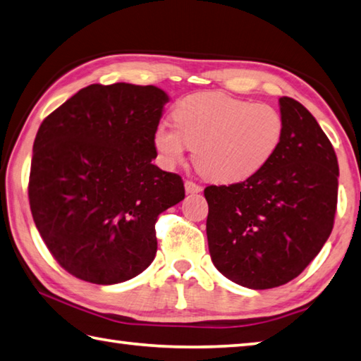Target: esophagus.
Returning <instances> with one entry per match:
<instances>
[{"label": "esophagus", "instance_id": "esophagus-1", "mask_svg": "<svg viewBox=\"0 0 361 361\" xmlns=\"http://www.w3.org/2000/svg\"><path fill=\"white\" fill-rule=\"evenodd\" d=\"M185 189H186V192H189V194H197V192H202V186H200V185H197V183L191 181V180L185 181Z\"/></svg>", "mask_w": 361, "mask_h": 361}]
</instances>
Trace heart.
Here are the masks:
<instances>
[{"instance_id": "1", "label": "heart", "mask_w": 361, "mask_h": 361, "mask_svg": "<svg viewBox=\"0 0 361 361\" xmlns=\"http://www.w3.org/2000/svg\"><path fill=\"white\" fill-rule=\"evenodd\" d=\"M173 126L154 130V147L167 166L192 148L199 172L219 183H237L260 172L276 154L284 120L276 107L251 104L222 93L183 97L172 110Z\"/></svg>"}]
</instances>
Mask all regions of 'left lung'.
<instances>
[{
    "instance_id": "obj_1",
    "label": "left lung",
    "mask_w": 361,
    "mask_h": 361,
    "mask_svg": "<svg viewBox=\"0 0 361 361\" xmlns=\"http://www.w3.org/2000/svg\"><path fill=\"white\" fill-rule=\"evenodd\" d=\"M276 154L245 181L207 186V237L214 267L247 289L289 283L329 240L338 203V159L310 110L279 97Z\"/></svg>"
}]
</instances>
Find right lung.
<instances>
[{"label":"right lung","instance_id":"right-lung-1","mask_svg":"<svg viewBox=\"0 0 361 361\" xmlns=\"http://www.w3.org/2000/svg\"><path fill=\"white\" fill-rule=\"evenodd\" d=\"M169 96L147 85H90L42 121L32 145V219L64 270L118 284L152 264L158 216L185 199L180 175L152 162Z\"/></svg>","mask_w":361,"mask_h":361}]
</instances>
